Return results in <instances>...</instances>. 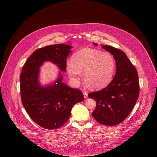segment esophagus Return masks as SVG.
I'll use <instances>...</instances> for the list:
<instances>
[{
	"label": "esophagus",
	"instance_id": "34e87169",
	"mask_svg": "<svg viewBox=\"0 0 157 157\" xmlns=\"http://www.w3.org/2000/svg\"><path fill=\"white\" fill-rule=\"evenodd\" d=\"M83 95H84V98H87V96H88V93L87 91H83Z\"/></svg>",
	"mask_w": 157,
	"mask_h": 157
}]
</instances>
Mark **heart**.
I'll return each instance as SVG.
<instances>
[{"label":"heart","instance_id":"b5f03b06","mask_svg":"<svg viewBox=\"0 0 157 157\" xmlns=\"http://www.w3.org/2000/svg\"><path fill=\"white\" fill-rule=\"evenodd\" d=\"M71 62L66 64V70L71 80L78 83L81 73L86 84L93 89H101L106 86L113 79L116 62L111 54L92 49L84 48L71 58Z\"/></svg>","mask_w":157,"mask_h":157}]
</instances>
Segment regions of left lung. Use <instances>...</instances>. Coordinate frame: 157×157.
I'll use <instances>...</instances> for the list:
<instances>
[{"label": "left lung", "mask_w": 157, "mask_h": 157, "mask_svg": "<svg viewBox=\"0 0 157 157\" xmlns=\"http://www.w3.org/2000/svg\"><path fill=\"white\" fill-rule=\"evenodd\" d=\"M102 48L113 55L116 73L108 86L88 96L96 101L92 113L94 119L102 125L113 126L123 122L135 106L139 95V80L136 67L123 51L108 45Z\"/></svg>", "instance_id": "obj_1"}]
</instances>
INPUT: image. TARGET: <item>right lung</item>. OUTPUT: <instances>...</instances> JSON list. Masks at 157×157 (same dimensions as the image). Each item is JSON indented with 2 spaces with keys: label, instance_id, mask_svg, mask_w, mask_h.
<instances>
[{
  "label": "right lung",
  "instance_id": "obj_1",
  "mask_svg": "<svg viewBox=\"0 0 157 157\" xmlns=\"http://www.w3.org/2000/svg\"><path fill=\"white\" fill-rule=\"evenodd\" d=\"M71 46L56 44L36 50L28 58L20 75L21 102L30 117L41 127L58 128L68 121L72 107L84 100L78 89L62 82L61 75L53 84L42 87L38 80L40 67L44 61L66 69V59Z\"/></svg>",
  "mask_w": 157,
  "mask_h": 157
}]
</instances>
